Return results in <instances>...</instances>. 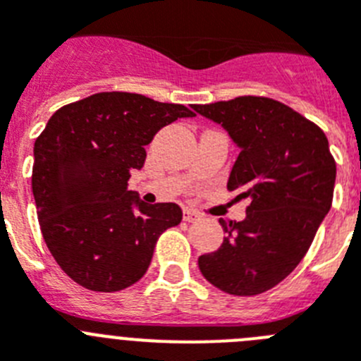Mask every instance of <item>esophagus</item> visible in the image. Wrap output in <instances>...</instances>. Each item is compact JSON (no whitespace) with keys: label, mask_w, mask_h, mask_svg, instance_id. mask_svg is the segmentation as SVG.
I'll return each mask as SVG.
<instances>
[{"label":"esophagus","mask_w":361,"mask_h":361,"mask_svg":"<svg viewBox=\"0 0 361 361\" xmlns=\"http://www.w3.org/2000/svg\"><path fill=\"white\" fill-rule=\"evenodd\" d=\"M200 215L197 212H193V209H184V220L186 222H195V220H199Z\"/></svg>","instance_id":"esophagus-1"}]
</instances>
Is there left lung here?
I'll list each match as a JSON object with an SVG mask.
<instances>
[{
    "instance_id": "8db88e82",
    "label": "left lung",
    "mask_w": 361,
    "mask_h": 361,
    "mask_svg": "<svg viewBox=\"0 0 361 361\" xmlns=\"http://www.w3.org/2000/svg\"><path fill=\"white\" fill-rule=\"evenodd\" d=\"M193 110L222 124L240 148L228 190L250 199L242 222L219 220L228 237L199 257L200 273L229 295L269 291L305 257L333 204L336 162L327 137L269 97L242 95Z\"/></svg>"
}]
</instances>
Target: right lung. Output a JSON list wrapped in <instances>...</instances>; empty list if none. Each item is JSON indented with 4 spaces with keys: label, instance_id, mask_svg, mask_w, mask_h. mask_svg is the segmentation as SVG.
I'll use <instances>...</instances> for the list:
<instances>
[{
    "label": "right lung",
    "instance_id": "obj_1",
    "mask_svg": "<svg viewBox=\"0 0 361 361\" xmlns=\"http://www.w3.org/2000/svg\"><path fill=\"white\" fill-rule=\"evenodd\" d=\"M195 114L141 94L101 92L65 104L34 145L32 193L56 262L85 289L123 291L141 280L159 237L180 224L173 202L145 204L128 190L145 146Z\"/></svg>",
    "mask_w": 361,
    "mask_h": 361
}]
</instances>
